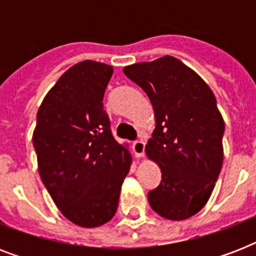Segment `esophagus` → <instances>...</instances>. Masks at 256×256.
<instances>
[{
  "label": "esophagus",
  "instance_id": "1",
  "mask_svg": "<svg viewBox=\"0 0 256 256\" xmlns=\"http://www.w3.org/2000/svg\"><path fill=\"white\" fill-rule=\"evenodd\" d=\"M144 148H146V144H144V140H136V142H132V152L136 154V156H144Z\"/></svg>",
  "mask_w": 256,
  "mask_h": 256
}]
</instances>
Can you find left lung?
Instances as JSON below:
<instances>
[{"label": "left lung", "mask_w": 256, "mask_h": 256, "mask_svg": "<svg viewBox=\"0 0 256 256\" xmlns=\"http://www.w3.org/2000/svg\"><path fill=\"white\" fill-rule=\"evenodd\" d=\"M124 73L144 88L156 114L146 152L160 164L162 180L148 191V203L170 220L190 218L207 203L222 168L224 122L215 96L170 56L126 66Z\"/></svg>", "instance_id": "left-lung-1"}]
</instances>
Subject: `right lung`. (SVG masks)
I'll list each match as a JSON object with an SVG mask.
<instances>
[{"label": "right lung", "mask_w": 256, "mask_h": 256, "mask_svg": "<svg viewBox=\"0 0 256 256\" xmlns=\"http://www.w3.org/2000/svg\"><path fill=\"white\" fill-rule=\"evenodd\" d=\"M112 76V66L80 62L62 74L37 112L33 144L42 183L62 214L81 227L114 216L132 164L104 110Z\"/></svg>", "instance_id": "1"}]
</instances>
